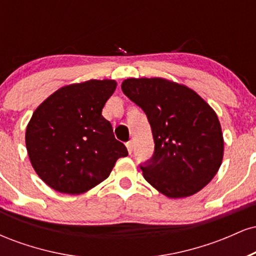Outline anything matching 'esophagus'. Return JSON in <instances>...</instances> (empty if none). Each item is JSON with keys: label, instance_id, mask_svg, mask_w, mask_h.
Here are the masks:
<instances>
[{"label": "esophagus", "instance_id": "34e87169", "mask_svg": "<svg viewBox=\"0 0 256 256\" xmlns=\"http://www.w3.org/2000/svg\"><path fill=\"white\" fill-rule=\"evenodd\" d=\"M126 148H128V152H130V154H131L132 150H134V143H132L131 140H130V142H128V143H126Z\"/></svg>", "mask_w": 256, "mask_h": 256}]
</instances>
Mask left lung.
<instances>
[{"label": "left lung", "mask_w": 256, "mask_h": 256, "mask_svg": "<svg viewBox=\"0 0 256 256\" xmlns=\"http://www.w3.org/2000/svg\"><path fill=\"white\" fill-rule=\"evenodd\" d=\"M122 92L144 112L152 156L140 167L149 184L172 198H186L218 172L224 140L216 112L195 91L162 78H130Z\"/></svg>", "instance_id": "1"}]
</instances>
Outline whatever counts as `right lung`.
<instances>
[{"label":"right lung","instance_id":"add662e5","mask_svg":"<svg viewBox=\"0 0 256 256\" xmlns=\"http://www.w3.org/2000/svg\"><path fill=\"white\" fill-rule=\"evenodd\" d=\"M116 83L88 80L61 88L32 114L25 140L32 167L58 192H85L104 182L128 149L102 108Z\"/></svg>","mask_w":256,"mask_h":256}]
</instances>
